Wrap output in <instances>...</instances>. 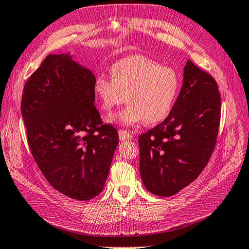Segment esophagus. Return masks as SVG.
<instances>
[{
    "label": "esophagus",
    "instance_id": "34e87169",
    "mask_svg": "<svg viewBox=\"0 0 249 249\" xmlns=\"http://www.w3.org/2000/svg\"><path fill=\"white\" fill-rule=\"evenodd\" d=\"M119 136L121 140H130L133 139V135H131L129 131L124 130V129H120L119 130Z\"/></svg>",
    "mask_w": 249,
    "mask_h": 249
}]
</instances>
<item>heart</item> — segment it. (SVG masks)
I'll list each match as a JSON object with an SVG mask.
<instances>
[{
    "label": "heart",
    "mask_w": 249,
    "mask_h": 249,
    "mask_svg": "<svg viewBox=\"0 0 249 249\" xmlns=\"http://www.w3.org/2000/svg\"><path fill=\"white\" fill-rule=\"evenodd\" d=\"M180 89L177 71L142 55L123 58L111 67V76L100 73L94 81V92L101 110L111 113L116 107H128L116 116L125 125L145 121L157 124L172 111Z\"/></svg>",
    "instance_id": "heart-1"
}]
</instances>
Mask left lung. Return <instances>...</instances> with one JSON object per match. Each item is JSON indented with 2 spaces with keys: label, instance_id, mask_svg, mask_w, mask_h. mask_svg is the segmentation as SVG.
Wrapping results in <instances>:
<instances>
[{
  "label": "left lung",
  "instance_id": "8db88e82",
  "mask_svg": "<svg viewBox=\"0 0 249 249\" xmlns=\"http://www.w3.org/2000/svg\"><path fill=\"white\" fill-rule=\"evenodd\" d=\"M220 113L216 80L188 60L169 115L138 137L140 175L147 190L172 196L198 177L215 149Z\"/></svg>",
  "mask_w": 249,
  "mask_h": 249
}]
</instances>
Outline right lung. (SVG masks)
Wrapping results in <instances>:
<instances>
[{"mask_svg": "<svg viewBox=\"0 0 249 249\" xmlns=\"http://www.w3.org/2000/svg\"><path fill=\"white\" fill-rule=\"evenodd\" d=\"M94 73L70 55H48L26 82L21 114L29 148L57 191L89 201L102 191L119 135L94 105Z\"/></svg>", "mask_w": 249, "mask_h": 249, "instance_id": "1", "label": "right lung"}]
</instances>
